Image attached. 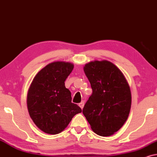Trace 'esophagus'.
I'll list each match as a JSON object with an SVG mask.
<instances>
[{
    "mask_svg": "<svg viewBox=\"0 0 157 157\" xmlns=\"http://www.w3.org/2000/svg\"><path fill=\"white\" fill-rule=\"evenodd\" d=\"M84 105H85V102L84 101H82L80 103H79V106L81 108V109H82L83 107H84Z\"/></svg>",
    "mask_w": 157,
    "mask_h": 157,
    "instance_id": "34e87169",
    "label": "esophagus"
}]
</instances>
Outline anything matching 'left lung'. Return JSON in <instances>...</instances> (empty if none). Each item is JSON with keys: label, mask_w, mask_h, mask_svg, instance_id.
Segmentation results:
<instances>
[{"label": "left lung", "mask_w": 157, "mask_h": 157, "mask_svg": "<svg viewBox=\"0 0 157 157\" xmlns=\"http://www.w3.org/2000/svg\"><path fill=\"white\" fill-rule=\"evenodd\" d=\"M93 93L82 109L96 134L109 136L124 126L131 110L129 85L121 70L110 62H90L84 67Z\"/></svg>", "instance_id": "1"}]
</instances>
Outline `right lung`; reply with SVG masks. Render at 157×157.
Returning a JSON list of instances; mask_svg holds the SVG:
<instances>
[{"label": "right lung", "instance_id": "add662e5", "mask_svg": "<svg viewBox=\"0 0 157 157\" xmlns=\"http://www.w3.org/2000/svg\"><path fill=\"white\" fill-rule=\"evenodd\" d=\"M74 68L70 62H54L37 73L27 95V107L36 126L46 133L62 132L73 117L82 112L72 103L64 81Z\"/></svg>", "mask_w": 157, "mask_h": 157}]
</instances>
